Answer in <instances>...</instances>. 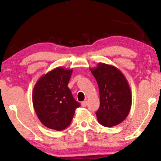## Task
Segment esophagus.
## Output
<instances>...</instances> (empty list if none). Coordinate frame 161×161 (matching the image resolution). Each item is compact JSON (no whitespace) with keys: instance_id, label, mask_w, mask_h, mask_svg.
<instances>
[{"instance_id":"obj_1","label":"esophagus","mask_w":161,"mask_h":161,"mask_svg":"<svg viewBox=\"0 0 161 161\" xmlns=\"http://www.w3.org/2000/svg\"><path fill=\"white\" fill-rule=\"evenodd\" d=\"M81 104H82V107H86L87 104V101H84V102H82V103H81Z\"/></svg>"}]
</instances>
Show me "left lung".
Masks as SVG:
<instances>
[{
  "label": "left lung",
  "mask_w": 161,
  "mask_h": 161,
  "mask_svg": "<svg viewBox=\"0 0 161 161\" xmlns=\"http://www.w3.org/2000/svg\"><path fill=\"white\" fill-rule=\"evenodd\" d=\"M98 83L100 107L96 113L102 125L111 127L121 124L129 114L132 93L127 79L119 68L99 63L90 68Z\"/></svg>",
  "instance_id": "1"
}]
</instances>
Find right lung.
<instances>
[{"label":"right lung","instance_id":"right-lung-1","mask_svg":"<svg viewBox=\"0 0 161 161\" xmlns=\"http://www.w3.org/2000/svg\"><path fill=\"white\" fill-rule=\"evenodd\" d=\"M72 71L56 68L40 77L34 87V109L40 122L49 129L59 131L68 127L80 106L68 87Z\"/></svg>","mask_w":161,"mask_h":161}]
</instances>
